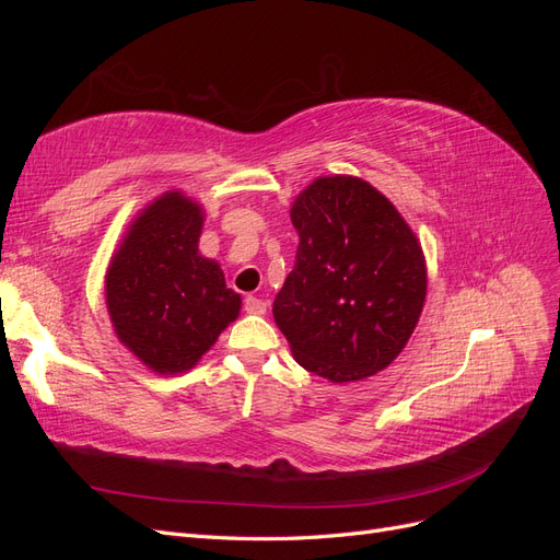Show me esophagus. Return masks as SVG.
<instances>
[{
	"instance_id": "obj_1",
	"label": "esophagus",
	"mask_w": 560,
	"mask_h": 560,
	"mask_svg": "<svg viewBox=\"0 0 560 560\" xmlns=\"http://www.w3.org/2000/svg\"><path fill=\"white\" fill-rule=\"evenodd\" d=\"M245 311L252 315H264L266 313V301L257 296H247L245 299Z\"/></svg>"
}]
</instances>
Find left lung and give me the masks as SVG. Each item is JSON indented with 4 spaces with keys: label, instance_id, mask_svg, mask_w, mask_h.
I'll return each instance as SVG.
<instances>
[{
    "label": "left lung",
    "instance_id": "1",
    "mask_svg": "<svg viewBox=\"0 0 560 560\" xmlns=\"http://www.w3.org/2000/svg\"><path fill=\"white\" fill-rule=\"evenodd\" d=\"M296 264L273 317L296 362L331 383L374 376L404 350L428 294L422 247L360 177H317L292 206Z\"/></svg>",
    "mask_w": 560,
    "mask_h": 560
}]
</instances>
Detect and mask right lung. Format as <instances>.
<instances>
[{
  "mask_svg": "<svg viewBox=\"0 0 560 560\" xmlns=\"http://www.w3.org/2000/svg\"><path fill=\"white\" fill-rule=\"evenodd\" d=\"M202 219L196 200L163 194L128 226L107 268V311L118 341L163 376L196 366L241 313V294L198 252Z\"/></svg>",
  "mask_w": 560,
  "mask_h": 560,
  "instance_id": "obj_1",
  "label": "right lung"
}]
</instances>
